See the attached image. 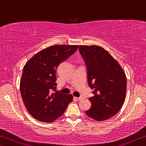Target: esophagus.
I'll return each instance as SVG.
<instances>
[{
	"label": "esophagus",
	"instance_id": "1",
	"mask_svg": "<svg viewBox=\"0 0 146 146\" xmlns=\"http://www.w3.org/2000/svg\"><path fill=\"white\" fill-rule=\"evenodd\" d=\"M74 98H76V99L77 100H81L82 99V97H75Z\"/></svg>",
	"mask_w": 146,
	"mask_h": 146
}]
</instances>
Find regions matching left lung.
<instances>
[{
    "mask_svg": "<svg viewBox=\"0 0 146 146\" xmlns=\"http://www.w3.org/2000/svg\"><path fill=\"white\" fill-rule=\"evenodd\" d=\"M87 68L89 86L94 89L89 98L91 108L86 111L89 117L101 121L115 115L126 97L127 78L122 67L109 52L99 46H79Z\"/></svg>",
    "mask_w": 146,
    "mask_h": 146,
    "instance_id": "1",
    "label": "left lung"
}]
</instances>
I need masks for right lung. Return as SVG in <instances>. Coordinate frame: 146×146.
<instances>
[{
  "instance_id": "add662e5",
  "label": "right lung",
  "mask_w": 146,
  "mask_h": 146,
  "mask_svg": "<svg viewBox=\"0 0 146 146\" xmlns=\"http://www.w3.org/2000/svg\"><path fill=\"white\" fill-rule=\"evenodd\" d=\"M78 48L77 45L51 46L36 53L25 64L20 80V92L26 109L36 120L54 121L73 100L71 94L55 91V73L58 65L74 54Z\"/></svg>"
}]
</instances>
